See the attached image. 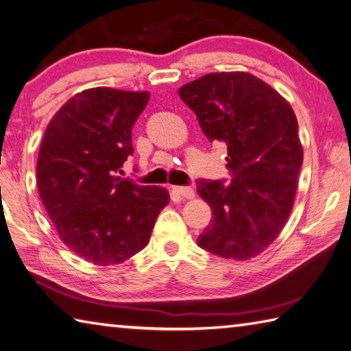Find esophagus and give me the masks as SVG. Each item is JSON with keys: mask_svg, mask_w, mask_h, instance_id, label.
Wrapping results in <instances>:
<instances>
[{"mask_svg": "<svg viewBox=\"0 0 351 351\" xmlns=\"http://www.w3.org/2000/svg\"><path fill=\"white\" fill-rule=\"evenodd\" d=\"M173 191L184 198H194V191L189 186H173Z\"/></svg>", "mask_w": 351, "mask_h": 351, "instance_id": "obj_1", "label": "esophagus"}]
</instances>
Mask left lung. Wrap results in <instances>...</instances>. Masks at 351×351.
<instances>
[{
	"instance_id": "8db88e82",
	"label": "left lung",
	"mask_w": 351,
	"mask_h": 351,
	"mask_svg": "<svg viewBox=\"0 0 351 351\" xmlns=\"http://www.w3.org/2000/svg\"><path fill=\"white\" fill-rule=\"evenodd\" d=\"M178 95L210 142L227 145L232 178H198L197 192L212 207L197 244L226 259L263 252L288 219L303 163L295 113L289 103L248 73H212L182 86Z\"/></svg>"
}]
</instances>
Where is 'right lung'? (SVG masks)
I'll return each mask as SVG.
<instances>
[{"label": "right lung", "instance_id": "right-lung-1", "mask_svg": "<svg viewBox=\"0 0 351 351\" xmlns=\"http://www.w3.org/2000/svg\"><path fill=\"white\" fill-rule=\"evenodd\" d=\"M148 92L94 88L49 121L38 157V189L71 252L95 265L124 262L148 244L167 189L119 177L133 156L132 128Z\"/></svg>", "mask_w": 351, "mask_h": 351}]
</instances>
